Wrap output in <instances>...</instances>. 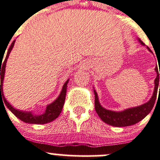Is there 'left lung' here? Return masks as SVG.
Listing matches in <instances>:
<instances>
[{"label": "left lung", "mask_w": 160, "mask_h": 160, "mask_svg": "<svg viewBox=\"0 0 160 160\" xmlns=\"http://www.w3.org/2000/svg\"><path fill=\"white\" fill-rule=\"evenodd\" d=\"M138 41L141 42V44L145 45L144 42L139 39ZM147 49L150 52H152L151 50L148 47H147ZM155 70L157 73V76L155 79V87L152 96L149 99V101L142 104V105L138 106V107L127 109V110H124L121 112L107 110V109L103 108L100 105L99 102V99H98L97 93H96V90H94L95 109H96V113L99 115V118H101V120L103 122H105L106 124H108L111 126H114V127H127V126L135 124L136 123L139 122L142 119H144L151 112L153 107H154L156 96H157L158 88H159V92H160V85H159L160 72L159 74V70H158L157 67H156Z\"/></svg>", "instance_id": "obj_1"}]
</instances>
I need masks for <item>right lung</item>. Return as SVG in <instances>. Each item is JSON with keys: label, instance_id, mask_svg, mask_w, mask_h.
<instances>
[{"label": "right lung", "instance_id": "obj_1", "mask_svg": "<svg viewBox=\"0 0 160 160\" xmlns=\"http://www.w3.org/2000/svg\"><path fill=\"white\" fill-rule=\"evenodd\" d=\"M15 40L12 42L11 44L10 47L8 50V53L6 54L5 59L3 61L2 59L0 60V75H1V85H0V99H3L4 103L5 104L6 107L11 110L15 116H16L18 119L21 121H24L26 123H28V124H47V123H50L53 121V120L56 119L58 116L60 115L61 112L62 111L63 106L64 104V101H65V96H66V92H67V85L68 83V80L63 85L62 90L61 92V94L58 97V99L53 102L52 103L47 105V109H46L45 112L42 114L37 115L35 114L32 112H26V111H22V110H17V109L14 108L7 100H6L5 97L3 93V81H4V72H5V67H6V63H7V60L8 58L9 54H10L11 51H12V48L14 47ZM7 49V48H6ZM2 64L1 65V64Z\"/></svg>", "mask_w": 160, "mask_h": 160}]
</instances>
